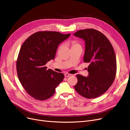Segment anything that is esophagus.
<instances>
[{"label":"esophagus","mask_w":130,"mask_h":130,"mask_svg":"<svg viewBox=\"0 0 130 130\" xmlns=\"http://www.w3.org/2000/svg\"><path fill=\"white\" fill-rule=\"evenodd\" d=\"M71 74H68V73H66V74H64V76H65V77H69V76H71Z\"/></svg>","instance_id":"esophagus-1"}]
</instances>
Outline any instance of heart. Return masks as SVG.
Segmentation results:
<instances>
[{
  "instance_id": "obj_1",
  "label": "heart",
  "mask_w": 130,
  "mask_h": 130,
  "mask_svg": "<svg viewBox=\"0 0 130 130\" xmlns=\"http://www.w3.org/2000/svg\"><path fill=\"white\" fill-rule=\"evenodd\" d=\"M72 47L79 46V45L78 44V43L76 42V41H73L72 42Z\"/></svg>"
}]
</instances>
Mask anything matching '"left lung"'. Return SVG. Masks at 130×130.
Segmentation results:
<instances>
[{"mask_svg":"<svg viewBox=\"0 0 130 130\" xmlns=\"http://www.w3.org/2000/svg\"><path fill=\"white\" fill-rule=\"evenodd\" d=\"M85 43L83 60L89 63L88 76L77 75L75 90L87 99L104 94L111 86L117 72V60L112 45L107 37L94 29L80 30L74 34Z\"/></svg>","mask_w":130,"mask_h":130,"instance_id":"left-lung-1","label":"left lung"}]
</instances>
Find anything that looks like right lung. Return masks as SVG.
Listing matches in <instances>:
<instances>
[{"label":"right lung","instance_id":"obj_1","mask_svg":"<svg viewBox=\"0 0 130 130\" xmlns=\"http://www.w3.org/2000/svg\"><path fill=\"white\" fill-rule=\"evenodd\" d=\"M71 34L39 31L27 38L20 50L16 67L20 83L31 96L38 100L49 99L64 75L45 66L54 59L59 45Z\"/></svg>","mask_w":130,"mask_h":130}]
</instances>
